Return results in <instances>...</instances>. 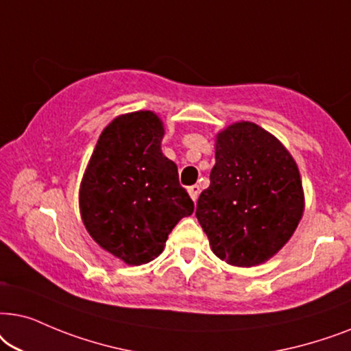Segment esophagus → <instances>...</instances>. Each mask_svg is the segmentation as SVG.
Listing matches in <instances>:
<instances>
[{"label":"esophagus","mask_w":351,"mask_h":351,"mask_svg":"<svg viewBox=\"0 0 351 351\" xmlns=\"http://www.w3.org/2000/svg\"><path fill=\"white\" fill-rule=\"evenodd\" d=\"M188 191H189V195L191 197H193V200L195 202V200L199 199V194H200V188L197 184H194V186H189L188 188Z\"/></svg>","instance_id":"obj_1"}]
</instances>
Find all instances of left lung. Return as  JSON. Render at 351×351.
Listing matches in <instances>:
<instances>
[{"instance_id":"left-lung-1","label":"left lung","mask_w":351,"mask_h":351,"mask_svg":"<svg viewBox=\"0 0 351 351\" xmlns=\"http://www.w3.org/2000/svg\"><path fill=\"white\" fill-rule=\"evenodd\" d=\"M215 158L195 217L218 258L234 266L263 263L302 218L297 163L273 134L250 121L218 134Z\"/></svg>"}]
</instances>
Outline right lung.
Listing matches in <instances>:
<instances>
[{"mask_svg":"<svg viewBox=\"0 0 351 351\" xmlns=\"http://www.w3.org/2000/svg\"><path fill=\"white\" fill-rule=\"evenodd\" d=\"M162 121L149 110L117 117L101 133L80 189L82 218L102 249L128 265L162 254L194 202L163 156Z\"/></svg>","mask_w":351,"mask_h":351,"instance_id":"1","label":"right lung"}]
</instances>
